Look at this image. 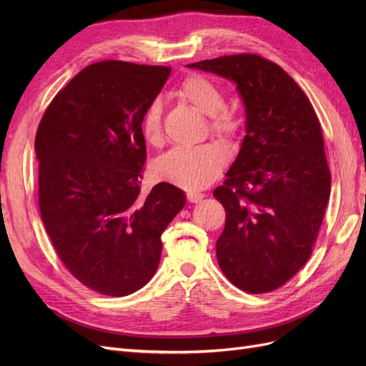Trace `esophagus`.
Segmentation results:
<instances>
[{"instance_id":"34e87169","label":"esophagus","mask_w":366,"mask_h":366,"mask_svg":"<svg viewBox=\"0 0 366 366\" xmlns=\"http://www.w3.org/2000/svg\"><path fill=\"white\" fill-rule=\"evenodd\" d=\"M203 198L204 195L200 192H187V202L189 203H200Z\"/></svg>"}]
</instances>
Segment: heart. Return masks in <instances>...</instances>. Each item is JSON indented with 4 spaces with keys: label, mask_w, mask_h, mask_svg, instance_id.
Listing matches in <instances>:
<instances>
[{
    "label": "heart",
    "mask_w": 366,
    "mask_h": 366,
    "mask_svg": "<svg viewBox=\"0 0 366 366\" xmlns=\"http://www.w3.org/2000/svg\"><path fill=\"white\" fill-rule=\"evenodd\" d=\"M177 94L197 112L209 116V129L217 139L234 142L238 137L241 122L232 109L224 107V96L212 81L203 76H189L182 82ZM140 131L148 145L159 147L162 143V105L159 101H152L143 112ZM226 160V151L214 143L174 148L154 162L152 172L162 182L187 191H200L217 179Z\"/></svg>",
    "instance_id": "1"
}]
</instances>
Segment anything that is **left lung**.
Wrapping results in <instances>:
<instances>
[{
  "instance_id": "obj_1",
  "label": "left lung",
  "mask_w": 366,
  "mask_h": 366,
  "mask_svg": "<svg viewBox=\"0 0 366 366\" xmlns=\"http://www.w3.org/2000/svg\"><path fill=\"white\" fill-rule=\"evenodd\" d=\"M187 67L234 82L246 108V136L214 191L226 209L218 264L241 290H276L310 258L328 204L331 174L319 119L301 86L258 54Z\"/></svg>"
}]
</instances>
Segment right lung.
I'll use <instances>...</instances> for the list:
<instances>
[{
    "mask_svg": "<svg viewBox=\"0 0 366 366\" xmlns=\"http://www.w3.org/2000/svg\"><path fill=\"white\" fill-rule=\"evenodd\" d=\"M169 74L122 61L88 65L54 96L36 132L44 226L74 278L107 296L148 284L163 230L186 203L169 183L140 195V119Z\"/></svg>",
    "mask_w": 366,
    "mask_h": 366,
    "instance_id": "add662e5",
    "label": "right lung"
}]
</instances>
